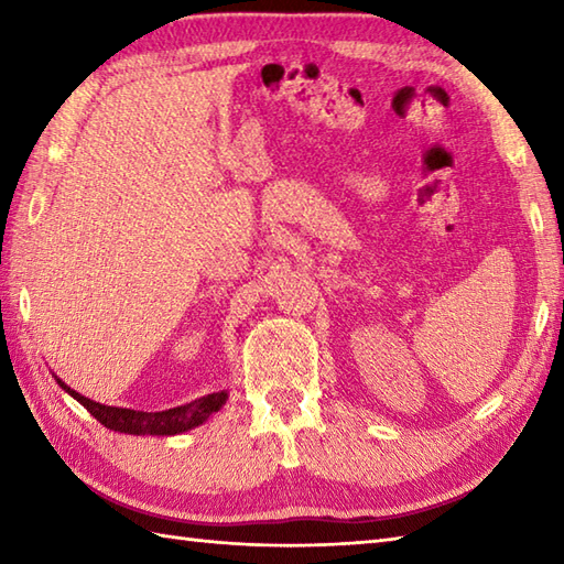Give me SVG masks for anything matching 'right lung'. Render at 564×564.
Returning <instances> with one entry per match:
<instances>
[{"mask_svg": "<svg viewBox=\"0 0 564 564\" xmlns=\"http://www.w3.org/2000/svg\"><path fill=\"white\" fill-rule=\"evenodd\" d=\"M57 380V386L63 388L67 394H72L82 406H87V412L101 422L106 429L121 431V434H133V436H174V434H184V431H191L200 426L203 422H208L210 414H215L220 406L227 402V390L220 392H210L206 398H198L188 404L174 406V410H164V412H140V410H126V406H111V404H101L94 402L89 398H84L77 390H72L67 382Z\"/></svg>", "mask_w": 564, "mask_h": 564, "instance_id": "add662e5", "label": "right lung"}]
</instances>
